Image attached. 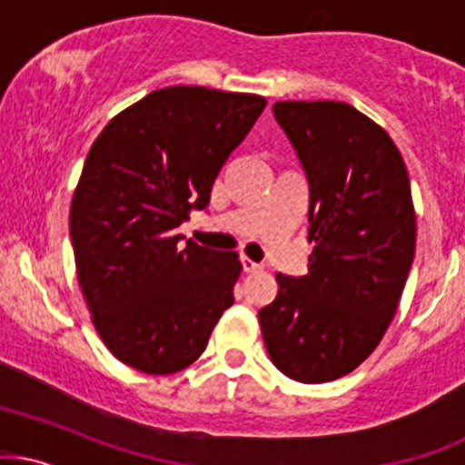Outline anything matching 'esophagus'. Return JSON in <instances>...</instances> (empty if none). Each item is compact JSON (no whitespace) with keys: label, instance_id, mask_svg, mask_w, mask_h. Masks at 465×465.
<instances>
[{"label":"esophagus","instance_id":"1","mask_svg":"<svg viewBox=\"0 0 465 465\" xmlns=\"http://www.w3.org/2000/svg\"><path fill=\"white\" fill-rule=\"evenodd\" d=\"M241 262H242V269H244V272H247V273H256V272H260V269H262V264L253 262V260L247 258V256H242Z\"/></svg>","mask_w":465,"mask_h":465}]
</instances>
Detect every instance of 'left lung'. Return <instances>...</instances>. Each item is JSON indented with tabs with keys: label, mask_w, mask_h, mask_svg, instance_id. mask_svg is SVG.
<instances>
[{
	"label": "left lung",
	"mask_w": 465,
	"mask_h": 465,
	"mask_svg": "<svg viewBox=\"0 0 465 465\" xmlns=\"http://www.w3.org/2000/svg\"><path fill=\"white\" fill-rule=\"evenodd\" d=\"M273 114L309 178V273H278L260 309L267 353L302 384L349 375L395 318L412 258L415 207L384 127L340 101H278Z\"/></svg>",
	"instance_id": "1"
}]
</instances>
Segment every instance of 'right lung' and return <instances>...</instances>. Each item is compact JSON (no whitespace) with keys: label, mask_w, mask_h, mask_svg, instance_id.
Listing matches in <instances>:
<instances>
[{"label":"right lung","mask_w":465,"mask_h":465,"mask_svg":"<svg viewBox=\"0 0 465 465\" xmlns=\"http://www.w3.org/2000/svg\"><path fill=\"white\" fill-rule=\"evenodd\" d=\"M267 99L203 85L154 90L92 143L70 238L92 324L110 353L147 375L178 373L205 351L233 304L236 252L183 244L229 154Z\"/></svg>","instance_id":"right-lung-1"}]
</instances>
